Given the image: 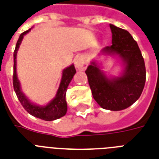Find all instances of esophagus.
Masks as SVG:
<instances>
[{
    "mask_svg": "<svg viewBox=\"0 0 159 159\" xmlns=\"http://www.w3.org/2000/svg\"><path fill=\"white\" fill-rule=\"evenodd\" d=\"M75 65L79 70H85L87 67V62L86 58L82 56L77 57L75 60Z\"/></svg>",
    "mask_w": 159,
    "mask_h": 159,
    "instance_id": "1",
    "label": "esophagus"
}]
</instances>
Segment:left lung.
<instances>
[{
    "label": "left lung",
    "mask_w": 159,
    "mask_h": 159,
    "mask_svg": "<svg viewBox=\"0 0 159 159\" xmlns=\"http://www.w3.org/2000/svg\"><path fill=\"white\" fill-rule=\"evenodd\" d=\"M112 45L104 52L116 53L123 59L125 68L120 77L109 79L94 62L86 70L95 101L101 107L111 111L128 108L139 98L146 80L144 60L138 43L125 30L110 25Z\"/></svg>",
    "instance_id": "obj_1"
}]
</instances>
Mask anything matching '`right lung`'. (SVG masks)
Here are the masks:
<instances>
[{"label":"right lung","instance_id":"right-lung-1","mask_svg":"<svg viewBox=\"0 0 159 159\" xmlns=\"http://www.w3.org/2000/svg\"><path fill=\"white\" fill-rule=\"evenodd\" d=\"M31 29L25 31L21 34L19 39L16 43V49L14 51V72H13V87L16 96L18 97L19 101L20 102L25 110L28 113H30L31 116L37 117L39 119L43 120L51 121L57 120V119L62 117V116L66 115L67 112V102H66V92H67V87L69 85L70 82L72 81V77L76 73V69H75L74 65H71L70 67H67L63 70L62 72V77L61 83H60L59 88L57 90V95L54 99L47 105L46 106H39L31 104L30 102L27 100L25 95L22 93L20 91V82L17 78L16 75V54L17 51L20 47L21 41L23 39V37L25 34L28 33Z\"/></svg>","mask_w":159,"mask_h":159}]
</instances>
